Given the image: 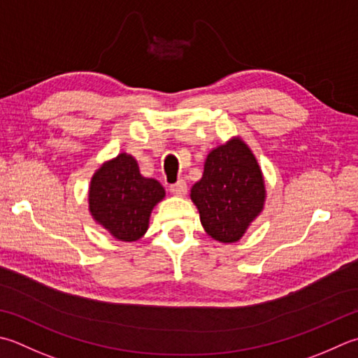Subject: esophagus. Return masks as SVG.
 <instances>
[{
  "label": "esophagus",
  "instance_id": "esophagus-1",
  "mask_svg": "<svg viewBox=\"0 0 358 358\" xmlns=\"http://www.w3.org/2000/svg\"><path fill=\"white\" fill-rule=\"evenodd\" d=\"M169 189H171V192L173 195H177V197H185L186 192H187V185H186L185 180H178L177 183L171 185Z\"/></svg>",
  "mask_w": 358,
  "mask_h": 358
}]
</instances>
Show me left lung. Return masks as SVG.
Wrapping results in <instances>:
<instances>
[{
    "label": "left lung",
    "mask_w": 358,
    "mask_h": 358,
    "mask_svg": "<svg viewBox=\"0 0 358 358\" xmlns=\"http://www.w3.org/2000/svg\"><path fill=\"white\" fill-rule=\"evenodd\" d=\"M265 199L262 169L241 136L208 153L201 178L191 187L203 228L220 243L239 242L264 211Z\"/></svg>",
    "instance_id": "left-lung-1"
}]
</instances>
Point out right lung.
<instances>
[{"instance_id": "add662e5", "label": "right lung", "mask_w": 358, "mask_h": 358, "mask_svg": "<svg viewBox=\"0 0 358 358\" xmlns=\"http://www.w3.org/2000/svg\"><path fill=\"white\" fill-rule=\"evenodd\" d=\"M166 197L155 178L139 172L135 157L121 152L94 171L88 187V211L102 229L121 242H136L149 229L153 208Z\"/></svg>"}]
</instances>
